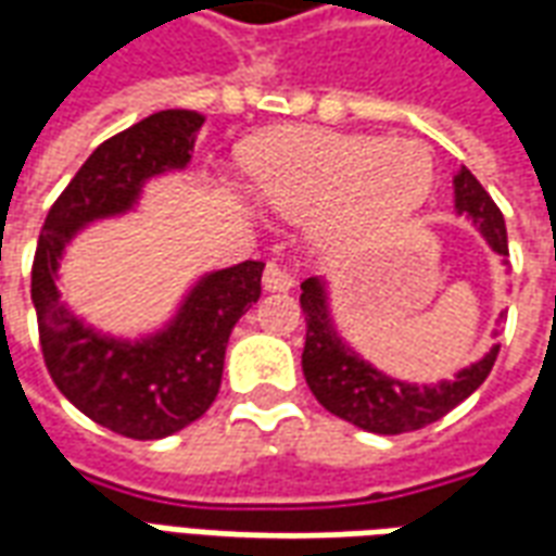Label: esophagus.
<instances>
[{
  "label": "esophagus",
  "instance_id": "esophagus-1",
  "mask_svg": "<svg viewBox=\"0 0 556 556\" xmlns=\"http://www.w3.org/2000/svg\"><path fill=\"white\" fill-rule=\"evenodd\" d=\"M262 286L267 291H289L294 286V274H291L289 267L277 265V262H270L265 267V277H262Z\"/></svg>",
  "mask_w": 556,
  "mask_h": 556
}]
</instances>
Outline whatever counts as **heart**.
<instances>
[{"instance_id": "obj_1", "label": "heart", "mask_w": 556, "mask_h": 556, "mask_svg": "<svg viewBox=\"0 0 556 556\" xmlns=\"http://www.w3.org/2000/svg\"><path fill=\"white\" fill-rule=\"evenodd\" d=\"M258 202L277 217L318 223L330 247L361 250L384 241L422 205L431 157L410 139L282 130L250 151Z\"/></svg>"}]
</instances>
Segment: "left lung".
I'll return each instance as SVG.
<instances>
[{
  "instance_id": "obj_1",
  "label": "left lung",
  "mask_w": 556,
  "mask_h": 556,
  "mask_svg": "<svg viewBox=\"0 0 556 556\" xmlns=\"http://www.w3.org/2000/svg\"><path fill=\"white\" fill-rule=\"evenodd\" d=\"M453 187L455 211L477 223L494 253L509 255L501 207L494 205L485 187L473 178V172L462 166L453 178ZM301 289V309L306 315V345H303L306 384L330 414L375 434L426 429L429 422L450 414L455 405H462L489 378L491 366L497 361L501 345H494L470 369H462L455 375V381H441L434 387L402 384L396 378H387L384 372L372 369L339 339L330 321L321 279H303Z\"/></svg>"
}]
</instances>
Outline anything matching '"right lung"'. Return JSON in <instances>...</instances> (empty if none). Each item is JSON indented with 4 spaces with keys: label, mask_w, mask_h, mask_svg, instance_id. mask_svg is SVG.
I'll return each instance as SVG.
<instances>
[{
    "label": "right lung",
    "mask_w": 556,
    "mask_h": 556,
    "mask_svg": "<svg viewBox=\"0 0 556 556\" xmlns=\"http://www.w3.org/2000/svg\"><path fill=\"white\" fill-rule=\"evenodd\" d=\"M202 125L205 118L193 110H163L94 148L50 207L31 262L47 372L86 417L134 441L175 434L211 408L231 327L258 301L265 262L202 277L175 321L142 342L101 337L74 318L59 301L55 270L65 243L86 223L125 214L148 178L184 169Z\"/></svg>",
    "instance_id": "right-lung-1"
}]
</instances>
